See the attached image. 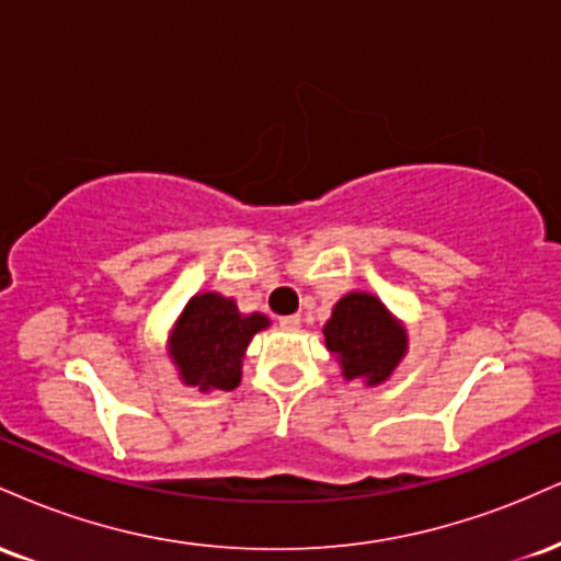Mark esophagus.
I'll use <instances>...</instances> for the list:
<instances>
[{
	"label": "esophagus",
	"mask_w": 561,
	"mask_h": 561,
	"mask_svg": "<svg viewBox=\"0 0 561 561\" xmlns=\"http://www.w3.org/2000/svg\"><path fill=\"white\" fill-rule=\"evenodd\" d=\"M279 327H282V330H289V332L300 330V317H298V313H293V317H282Z\"/></svg>",
	"instance_id": "esophagus-1"
}]
</instances>
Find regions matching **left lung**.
<instances>
[{
    "label": "left lung",
    "instance_id": "left-lung-1",
    "mask_svg": "<svg viewBox=\"0 0 561 561\" xmlns=\"http://www.w3.org/2000/svg\"><path fill=\"white\" fill-rule=\"evenodd\" d=\"M324 345L340 364L347 382L362 379L366 388L388 382L409 353V330L401 319L366 289H353L334 302L324 324Z\"/></svg>",
    "mask_w": 561,
    "mask_h": 561
}]
</instances>
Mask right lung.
Returning <instances> with one entry per match:
<instances>
[{
    "label": "right lung",
    "instance_id": "right-lung-1",
    "mask_svg": "<svg viewBox=\"0 0 561 561\" xmlns=\"http://www.w3.org/2000/svg\"><path fill=\"white\" fill-rule=\"evenodd\" d=\"M268 327V317L242 313L234 298L210 289L186 300L165 351L186 388L234 390L242 382V358L250 340Z\"/></svg>",
    "mask_w": 561,
    "mask_h": 561
}]
</instances>
